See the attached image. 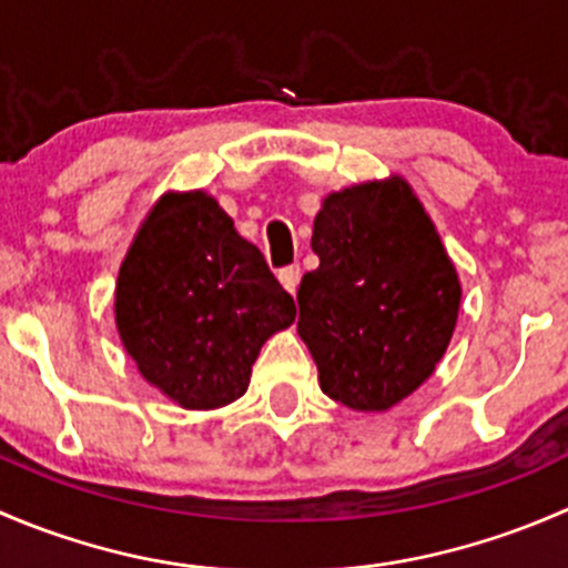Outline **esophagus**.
Instances as JSON below:
<instances>
[{
    "instance_id": "obj_1",
    "label": "esophagus",
    "mask_w": 568,
    "mask_h": 568,
    "mask_svg": "<svg viewBox=\"0 0 568 568\" xmlns=\"http://www.w3.org/2000/svg\"><path fill=\"white\" fill-rule=\"evenodd\" d=\"M280 283H283V288L288 291V294H296V288H300V280H302V268L300 266H285L280 268Z\"/></svg>"
}]
</instances>
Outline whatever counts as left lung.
I'll use <instances>...</instances> for the list:
<instances>
[{"instance_id": "1", "label": "left lung", "mask_w": 568, "mask_h": 568, "mask_svg": "<svg viewBox=\"0 0 568 568\" xmlns=\"http://www.w3.org/2000/svg\"><path fill=\"white\" fill-rule=\"evenodd\" d=\"M311 247L318 268L302 277L296 332L321 390L354 412H387L434 374L454 337V261L400 175L326 194Z\"/></svg>"}]
</instances>
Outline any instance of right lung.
Instances as JSON below:
<instances>
[{"mask_svg": "<svg viewBox=\"0 0 568 568\" xmlns=\"http://www.w3.org/2000/svg\"><path fill=\"white\" fill-rule=\"evenodd\" d=\"M296 305L203 189L164 192L120 263L114 326L148 385L183 409L242 398L261 346Z\"/></svg>", "mask_w": 568, "mask_h": 568, "instance_id": "obj_1", "label": "right lung"}]
</instances>
